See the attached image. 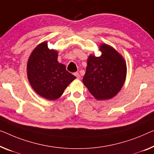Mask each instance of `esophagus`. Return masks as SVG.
<instances>
[{"instance_id": "1", "label": "esophagus", "mask_w": 154, "mask_h": 154, "mask_svg": "<svg viewBox=\"0 0 154 154\" xmlns=\"http://www.w3.org/2000/svg\"><path fill=\"white\" fill-rule=\"evenodd\" d=\"M74 75H75V76L77 77V79H80V77H80V75H79V73H78V72H75V73H74Z\"/></svg>"}]
</instances>
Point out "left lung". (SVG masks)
Segmentation results:
<instances>
[{"instance_id": "8db88e82", "label": "left lung", "mask_w": 154, "mask_h": 154, "mask_svg": "<svg viewBox=\"0 0 154 154\" xmlns=\"http://www.w3.org/2000/svg\"><path fill=\"white\" fill-rule=\"evenodd\" d=\"M99 50L101 56H88L82 81L96 100H106L115 97L122 88L127 77V63L111 45L102 43Z\"/></svg>"}]
</instances>
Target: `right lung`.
<instances>
[{"instance_id": "right-lung-1", "label": "right lung", "mask_w": 154, "mask_h": 154, "mask_svg": "<svg viewBox=\"0 0 154 154\" xmlns=\"http://www.w3.org/2000/svg\"><path fill=\"white\" fill-rule=\"evenodd\" d=\"M58 51L49 49L47 41L36 46L27 63V79L33 90L45 99L55 100L62 95L76 77L68 72L66 66L59 63Z\"/></svg>"}]
</instances>
